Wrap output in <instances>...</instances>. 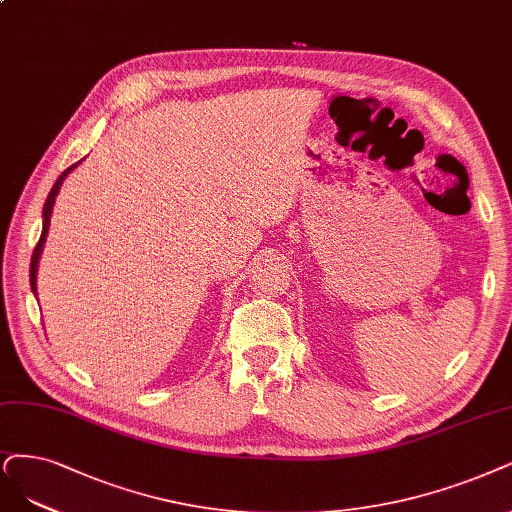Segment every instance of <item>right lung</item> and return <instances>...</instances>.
I'll use <instances>...</instances> for the list:
<instances>
[{
	"instance_id": "1",
	"label": "right lung",
	"mask_w": 512,
	"mask_h": 512,
	"mask_svg": "<svg viewBox=\"0 0 512 512\" xmlns=\"http://www.w3.org/2000/svg\"><path fill=\"white\" fill-rule=\"evenodd\" d=\"M82 162V160H80ZM80 162H75L73 166H69L67 170H63L61 177L56 179V183L52 185L50 194L46 198V204H44V215H42V236H40V242H37L35 251H33V257H31V270H29V282H31V291L33 295L37 297V266H40V257H42V251H44V244H46V236H48V227H50V217H52V206H54V200L56 196H59V189L63 185V181L67 179V175L71 173V170L78 166Z\"/></svg>"
}]
</instances>
